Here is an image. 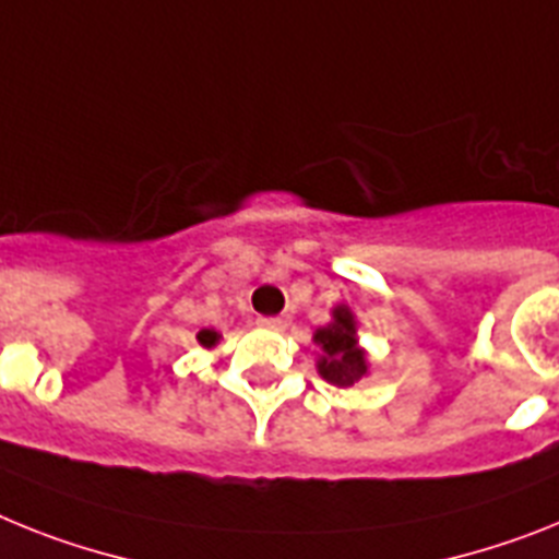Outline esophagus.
<instances>
[{"label": "esophagus", "instance_id": "34e87169", "mask_svg": "<svg viewBox=\"0 0 559 559\" xmlns=\"http://www.w3.org/2000/svg\"><path fill=\"white\" fill-rule=\"evenodd\" d=\"M258 326H264V330H272V332H284L289 326V318H284V316L258 318Z\"/></svg>", "mask_w": 559, "mask_h": 559}]
</instances>
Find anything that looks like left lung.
<instances>
[{"label":"left lung","mask_w":559,"mask_h":559,"mask_svg":"<svg viewBox=\"0 0 559 559\" xmlns=\"http://www.w3.org/2000/svg\"><path fill=\"white\" fill-rule=\"evenodd\" d=\"M316 344L321 346L318 372L323 381L335 386H352L367 374V352L358 346L355 316L346 304L332 309V321L316 332Z\"/></svg>","instance_id":"left-lung-1"}]
</instances>
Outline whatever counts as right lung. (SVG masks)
I'll list each match as a JSON object with an SVG mask.
<instances>
[{"label": "right lung", "mask_w": 559, "mask_h": 559, "mask_svg": "<svg viewBox=\"0 0 559 559\" xmlns=\"http://www.w3.org/2000/svg\"><path fill=\"white\" fill-rule=\"evenodd\" d=\"M195 337H199L201 346H207V349H210V346L218 344V337H222V335H218V332H215V330H201Z\"/></svg>", "instance_id": "obj_1"}]
</instances>
